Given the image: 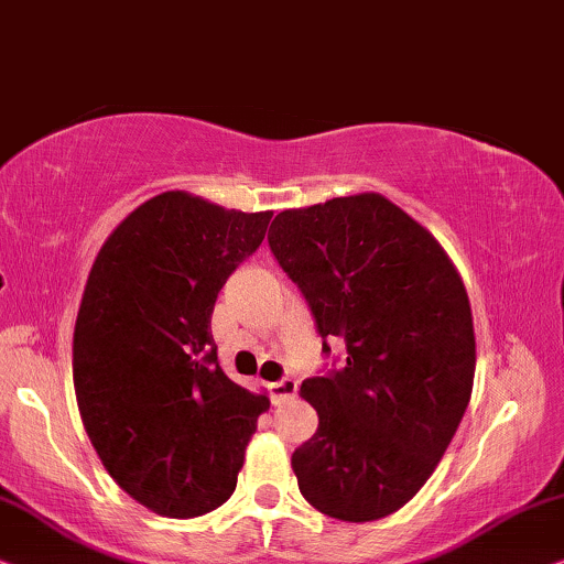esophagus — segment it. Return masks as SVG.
Listing matches in <instances>:
<instances>
[{
    "instance_id": "34e87169",
    "label": "esophagus",
    "mask_w": 564,
    "mask_h": 564,
    "mask_svg": "<svg viewBox=\"0 0 564 564\" xmlns=\"http://www.w3.org/2000/svg\"><path fill=\"white\" fill-rule=\"evenodd\" d=\"M299 389V381L296 379H281V381H273L270 384V400H273V404H281L291 400V397L296 394Z\"/></svg>"
}]
</instances>
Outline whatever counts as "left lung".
I'll list each match as a JSON object with an SVG mask.
<instances>
[{"mask_svg":"<svg viewBox=\"0 0 564 564\" xmlns=\"http://www.w3.org/2000/svg\"><path fill=\"white\" fill-rule=\"evenodd\" d=\"M268 245L329 356L302 384L319 425L291 456L299 490L337 521L402 508L452 444L475 381L469 296L444 247L384 195L281 212Z\"/></svg>","mask_w":564,"mask_h":564,"instance_id":"8db88e82","label":"left lung"}]
</instances>
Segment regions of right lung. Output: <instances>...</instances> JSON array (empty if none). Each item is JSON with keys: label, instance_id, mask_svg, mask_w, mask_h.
<instances>
[{"label": "right lung", "instance_id": "1", "mask_svg": "<svg viewBox=\"0 0 564 564\" xmlns=\"http://www.w3.org/2000/svg\"><path fill=\"white\" fill-rule=\"evenodd\" d=\"M270 216L180 191L154 195L118 224L89 270L74 327L82 423L110 477L160 516L227 502L268 410V397L224 373L212 314Z\"/></svg>", "mask_w": 564, "mask_h": 564}]
</instances>
